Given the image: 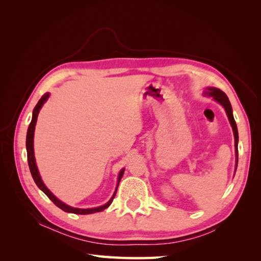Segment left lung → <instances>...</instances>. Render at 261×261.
Here are the masks:
<instances>
[{
  "label": "left lung",
  "mask_w": 261,
  "mask_h": 261,
  "mask_svg": "<svg viewBox=\"0 0 261 261\" xmlns=\"http://www.w3.org/2000/svg\"><path fill=\"white\" fill-rule=\"evenodd\" d=\"M207 94L209 96H212L213 99L218 101L220 105H222L225 109L226 114L228 120H230V123L232 125V128L234 132V138H235V153H236V167H238V162H239V149H238V143H239V133H238V126H236L235 120L233 117V112H232V107L230 103V100H228L226 94L220 89L217 88H209Z\"/></svg>",
  "instance_id": "left-lung-1"
}]
</instances>
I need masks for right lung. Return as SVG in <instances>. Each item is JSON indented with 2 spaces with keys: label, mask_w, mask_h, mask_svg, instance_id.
I'll use <instances>...</instances> for the list:
<instances>
[{
  "label": "right lung",
  "mask_w": 261,
  "mask_h": 261,
  "mask_svg": "<svg viewBox=\"0 0 261 261\" xmlns=\"http://www.w3.org/2000/svg\"><path fill=\"white\" fill-rule=\"evenodd\" d=\"M49 98V93H44L43 96L41 97V99L39 100V102L37 103V106L34 109V112H33V120H31L30 124H29V127L27 130V138H26V148H27V159H28V165H29V169H30V173L31 175H33V178L35 180V183L37 184V186L41 189V191L49 197L51 199V201L55 204V206L59 207L60 209H62L63 211H66V212H72V213H76V215H89V213H94V212H100L102 210L107 209L110 204L112 203L116 191H117V187H116V191L114 193V195L112 196V198L110 199V201L103 206L101 207H97V208H91V209H78V208H73V207H69L67 204L63 203L62 201H60L57 197H55L48 188L45 187V185L43 184V181L41 180L40 175H39V172L37 169V165H36V161H35V154H34V133H35V126L37 123V117L39 114V111H40L41 107L43 106L44 102L46 101V99ZM123 173L124 170H122L120 172V175H118V179H117V186L118 183H120V180L123 176Z\"/></svg>",
  "instance_id": "obj_1"
}]
</instances>
